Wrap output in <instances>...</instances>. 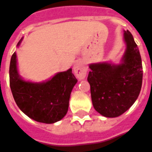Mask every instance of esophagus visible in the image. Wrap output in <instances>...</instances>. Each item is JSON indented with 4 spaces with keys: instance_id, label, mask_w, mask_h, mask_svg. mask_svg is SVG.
Listing matches in <instances>:
<instances>
[{
    "instance_id": "1",
    "label": "esophagus",
    "mask_w": 152,
    "mask_h": 152,
    "mask_svg": "<svg viewBox=\"0 0 152 152\" xmlns=\"http://www.w3.org/2000/svg\"><path fill=\"white\" fill-rule=\"evenodd\" d=\"M73 71L76 76L80 80H83L86 78V73H87V68L86 66L84 65V63L81 61H77L74 67H73Z\"/></svg>"
}]
</instances>
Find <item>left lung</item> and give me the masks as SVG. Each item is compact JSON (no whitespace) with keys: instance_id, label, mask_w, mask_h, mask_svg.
Listing matches in <instances>:
<instances>
[{"instance_id":"1","label":"left lung","mask_w":152,"mask_h":152,"mask_svg":"<svg viewBox=\"0 0 152 152\" xmlns=\"http://www.w3.org/2000/svg\"><path fill=\"white\" fill-rule=\"evenodd\" d=\"M126 50L121 64H90L88 81L93 106L106 117H117L137 100L142 83L139 50L129 31H124Z\"/></svg>"}]
</instances>
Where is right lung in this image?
Returning a JSON list of instances; mask_svg holds the SVG:
<instances>
[{
	"instance_id": "1",
	"label": "right lung",
	"mask_w": 152,
	"mask_h": 152,
	"mask_svg": "<svg viewBox=\"0 0 152 152\" xmlns=\"http://www.w3.org/2000/svg\"><path fill=\"white\" fill-rule=\"evenodd\" d=\"M21 40L18 43V46ZM77 80L72 68L57 73L46 82L25 81L18 75L16 53L10 64V86L16 104L32 120L53 124L62 120L68 110L69 99Z\"/></svg>"
}]
</instances>
